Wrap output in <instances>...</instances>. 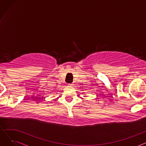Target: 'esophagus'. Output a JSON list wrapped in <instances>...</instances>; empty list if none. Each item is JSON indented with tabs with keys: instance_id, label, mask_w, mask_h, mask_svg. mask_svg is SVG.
I'll use <instances>...</instances> for the list:
<instances>
[{
	"instance_id": "1",
	"label": "esophagus",
	"mask_w": 146,
	"mask_h": 146,
	"mask_svg": "<svg viewBox=\"0 0 146 146\" xmlns=\"http://www.w3.org/2000/svg\"><path fill=\"white\" fill-rule=\"evenodd\" d=\"M68 85H69V86H73V83H70V84H68Z\"/></svg>"
}]
</instances>
